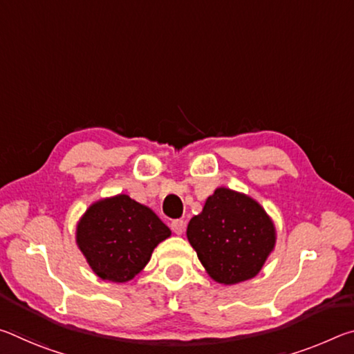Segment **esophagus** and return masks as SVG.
Instances as JSON below:
<instances>
[{
	"mask_svg": "<svg viewBox=\"0 0 354 354\" xmlns=\"http://www.w3.org/2000/svg\"><path fill=\"white\" fill-rule=\"evenodd\" d=\"M171 230H173V232H175V234L181 236L184 230H185V221L184 220H173L171 221Z\"/></svg>",
	"mask_w": 354,
	"mask_h": 354,
	"instance_id": "1",
	"label": "esophagus"
}]
</instances>
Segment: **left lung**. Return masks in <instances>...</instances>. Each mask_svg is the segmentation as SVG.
<instances>
[{
	"label": "left lung",
	"mask_w": 354,
	"mask_h": 354,
	"mask_svg": "<svg viewBox=\"0 0 354 354\" xmlns=\"http://www.w3.org/2000/svg\"><path fill=\"white\" fill-rule=\"evenodd\" d=\"M187 239L209 277L232 286L262 270L277 243V227L251 196L217 187L189 221Z\"/></svg>",
	"instance_id": "1"
}]
</instances>
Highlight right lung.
Wrapping results in <instances>:
<instances>
[{
	"mask_svg": "<svg viewBox=\"0 0 354 354\" xmlns=\"http://www.w3.org/2000/svg\"><path fill=\"white\" fill-rule=\"evenodd\" d=\"M170 236L151 209L124 194L95 201L76 225L77 248L95 274L112 283L133 279Z\"/></svg>",
	"mask_w": 354,
	"mask_h": 354,
	"instance_id": "1",
	"label": "right lung"
}]
</instances>
